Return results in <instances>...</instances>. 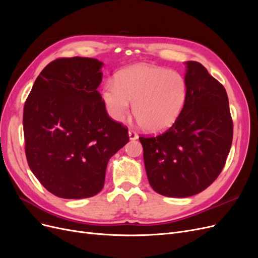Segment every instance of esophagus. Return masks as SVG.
Masks as SVG:
<instances>
[{
  "mask_svg": "<svg viewBox=\"0 0 258 258\" xmlns=\"http://www.w3.org/2000/svg\"><path fill=\"white\" fill-rule=\"evenodd\" d=\"M128 135H129V139H130V140H137V139L139 138L138 134H137L136 131H134V130H129Z\"/></svg>",
  "mask_w": 258,
  "mask_h": 258,
  "instance_id": "1",
  "label": "esophagus"
}]
</instances>
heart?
Returning a JSON list of instances; mask_svg holds the SVG:
<instances>
[{
	"mask_svg": "<svg viewBox=\"0 0 258 258\" xmlns=\"http://www.w3.org/2000/svg\"><path fill=\"white\" fill-rule=\"evenodd\" d=\"M187 98L185 77L173 70L152 64H136L115 75L102 90L106 110L116 121L129 115L131 103L139 123L158 134L170 128L181 115Z\"/></svg>",
	"mask_w": 258,
	"mask_h": 258,
	"instance_id": "heart-1",
	"label": "heart"
}]
</instances>
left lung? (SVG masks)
<instances>
[{
	"label": "left lung",
	"instance_id": "8db88e82",
	"mask_svg": "<svg viewBox=\"0 0 258 258\" xmlns=\"http://www.w3.org/2000/svg\"><path fill=\"white\" fill-rule=\"evenodd\" d=\"M185 64L187 98L181 115L162 135L139 138L152 188L173 198L194 196L215 181L233 134L224 86L199 62Z\"/></svg>",
	"mask_w": 258,
	"mask_h": 258
}]
</instances>
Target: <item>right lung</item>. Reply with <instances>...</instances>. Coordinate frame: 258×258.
Listing matches in <instances>:
<instances>
[{
    "mask_svg": "<svg viewBox=\"0 0 258 258\" xmlns=\"http://www.w3.org/2000/svg\"><path fill=\"white\" fill-rule=\"evenodd\" d=\"M103 63L60 58L44 68L23 108L29 167L54 196L82 199L103 188L107 162L129 141L97 90Z\"/></svg>",
    "mask_w": 258,
    "mask_h": 258,
    "instance_id": "add662e5",
    "label": "right lung"
}]
</instances>
